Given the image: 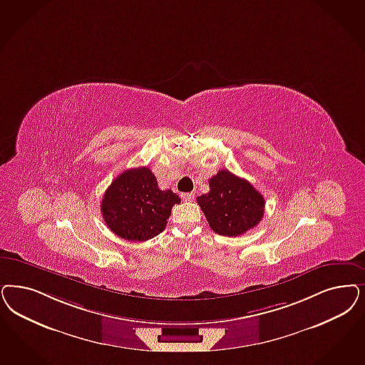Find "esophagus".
Masks as SVG:
<instances>
[{
    "label": "esophagus",
    "instance_id": "34e87169",
    "mask_svg": "<svg viewBox=\"0 0 365 365\" xmlns=\"http://www.w3.org/2000/svg\"><path fill=\"white\" fill-rule=\"evenodd\" d=\"M180 197H182V200L185 202H191L194 200V194L192 192H183Z\"/></svg>",
    "mask_w": 365,
    "mask_h": 365
}]
</instances>
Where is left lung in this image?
<instances>
[{"instance_id":"8db88e82","label":"left lung","mask_w":365,"mask_h":365,"mask_svg":"<svg viewBox=\"0 0 365 365\" xmlns=\"http://www.w3.org/2000/svg\"><path fill=\"white\" fill-rule=\"evenodd\" d=\"M210 191L197 198L213 232L235 237L256 227L264 215V198L242 178L220 170L209 179Z\"/></svg>"}]
</instances>
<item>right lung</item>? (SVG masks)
I'll return each mask as SVG.
<instances>
[{
	"mask_svg": "<svg viewBox=\"0 0 365 365\" xmlns=\"http://www.w3.org/2000/svg\"><path fill=\"white\" fill-rule=\"evenodd\" d=\"M180 198L160 190L148 167L126 170L103 194L101 212L108 227L121 239L147 241L162 233Z\"/></svg>",
	"mask_w": 365,
	"mask_h": 365,
	"instance_id": "add662e5",
	"label": "right lung"
}]
</instances>
